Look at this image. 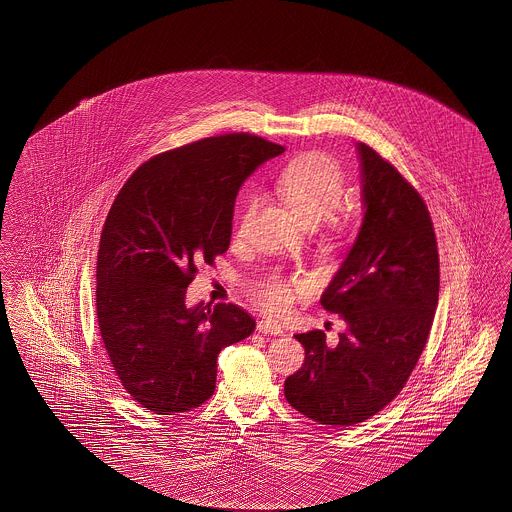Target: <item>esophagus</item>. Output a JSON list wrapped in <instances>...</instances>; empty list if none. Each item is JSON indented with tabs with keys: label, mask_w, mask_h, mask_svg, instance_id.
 Returning a JSON list of instances; mask_svg holds the SVG:
<instances>
[{
	"label": "esophagus",
	"mask_w": 512,
	"mask_h": 512,
	"mask_svg": "<svg viewBox=\"0 0 512 512\" xmlns=\"http://www.w3.org/2000/svg\"><path fill=\"white\" fill-rule=\"evenodd\" d=\"M257 330L261 334H270V336H280L284 330H282V324L276 322V320H270V318H263L257 322Z\"/></svg>",
	"instance_id": "esophagus-1"
}]
</instances>
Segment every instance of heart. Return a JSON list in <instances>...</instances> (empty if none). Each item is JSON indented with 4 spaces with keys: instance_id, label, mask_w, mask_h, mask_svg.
<instances>
[{
    "instance_id": "heart-1",
    "label": "heart",
    "mask_w": 512,
    "mask_h": 512,
    "mask_svg": "<svg viewBox=\"0 0 512 512\" xmlns=\"http://www.w3.org/2000/svg\"><path fill=\"white\" fill-rule=\"evenodd\" d=\"M278 194L286 205L307 226H315L320 220L328 222L330 234H340L345 228V217L334 213L345 192V178L338 163L324 153H307L292 161L278 176ZM257 209V199L251 197L245 203L238 222V236ZM309 292V284L303 280H286L278 274H270L255 284V299L270 313H286L292 307L295 295Z\"/></svg>"
}]
</instances>
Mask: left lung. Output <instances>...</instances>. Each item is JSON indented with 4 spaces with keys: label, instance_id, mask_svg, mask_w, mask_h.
Returning <instances> with one entry per match:
<instances>
[{
    "label": "left lung",
    "instance_id": "obj_1",
    "mask_svg": "<svg viewBox=\"0 0 512 512\" xmlns=\"http://www.w3.org/2000/svg\"><path fill=\"white\" fill-rule=\"evenodd\" d=\"M357 149L365 219L320 297L347 328L336 347L322 330L295 334L305 363L284 382L293 409L328 428L365 422L399 395L438 305V242L424 199L372 147Z\"/></svg>",
    "mask_w": 512,
    "mask_h": 512
}]
</instances>
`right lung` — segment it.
<instances>
[{
    "label": "right lung",
    "instance_id": "1",
    "mask_svg": "<svg viewBox=\"0 0 512 512\" xmlns=\"http://www.w3.org/2000/svg\"><path fill=\"white\" fill-rule=\"evenodd\" d=\"M284 147L234 132L151 157L126 180L101 230L96 313L122 388L147 411L188 413L215 391L217 357L255 330L234 303L186 307L197 265L232 236L245 178Z\"/></svg>",
    "mask_w": 512,
    "mask_h": 512
}]
</instances>
